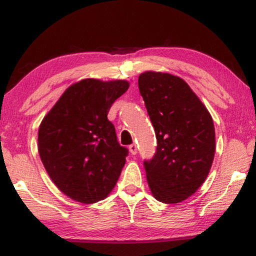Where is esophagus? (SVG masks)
Returning a JSON list of instances; mask_svg holds the SVG:
<instances>
[{
  "label": "esophagus",
  "instance_id": "1",
  "mask_svg": "<svg viewBox=\"0 0 256 256\" xmlns=\"http://www.w3.org/2000/svg\"><path fill=\"white\" fill-rule=\"evenodd\" d=\"M129 152H130L132 155H136L138 154V146L135 143H132V144L129 146Z\"/></svg>",
  "mask_w": 256,
  "mask_h": 256
}]
</instances>
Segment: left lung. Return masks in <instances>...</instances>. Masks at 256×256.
<instances>
[{"label": "left lung", "mask_w": 256, "mask_h": 256, "mask_svg": "<svg viewBox=\"0 0 256 256\" xmlns=\"http://www.w3.org/2000/svg\"><path fill=\"white\" fill-rule=\"evenodd\" d=\"M157 140L155 155L144 160L154 197L176 204L202 186L211 169L216 132L208 110L183 79L169 73L144 72L138 76Z\"/></svg>", "instance_id": "8db88e82"}]
</instances>
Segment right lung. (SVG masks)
Returning <instances> with one entry per match:
<instances>
[{"label": "right lung", "mask_w": 256, "mask_h": 256, "mask_svg": "<svg viewBox=\"0 0 256 256\" xmlns=\"http://www.w3.org/2000/svg\"><path fill=\"white\" fill-rule=\"evenodd\" d=\"M128 87L124 80H82L65 90L42 121L40 160L52 182L73 200H102L120 177L129 152L118 142L107 115Z\"/></svg>", "instance_id": "add662e5"}]
</instances>
